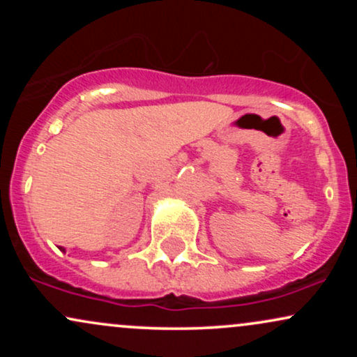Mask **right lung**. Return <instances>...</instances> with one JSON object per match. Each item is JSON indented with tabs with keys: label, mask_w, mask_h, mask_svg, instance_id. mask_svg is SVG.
I'll list each match as a JSON object with an SVG mask.
<instances>
[{
	"label": "right lung",
	"mask_w": 357,
	"mask_h": 357,
	"mask_svg": "<svg viewBox=\"0 0 357 357\" xmlns=\"http://www.w3.org/2000/svg\"><path fill=\"white\" fill-rule=\"evenodd\" d=\"M60 250H61V252H65V248H61V247H60Z\"/></svg>",
	"instance_id": "right-lung-1"
}]
</instances>
